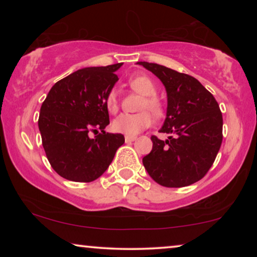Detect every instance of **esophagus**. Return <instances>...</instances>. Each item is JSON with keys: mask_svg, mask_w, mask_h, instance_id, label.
I'll return each instance as SVG.
<instances>
[{"mask_svg": "<svg viewBox=\"0 0 257 257\" xmlns=\"http://www.w3.org/2000/svg\"><path fill=\"white\" fill-rule=\"evenodd\" d=\"M136 139H137V137H135V136H125L126 143H132V142H135Z\"/></svg>", "mask_w": 257, "mask_h": 257, "instance_id": "obj_1", "label": "esophagus"}]
</instances>
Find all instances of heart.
Segmentation results:
<instances>
[{"label":"heart","instance_id":"heart-1","mask_svg":"<svg viewBox=\"0 0 257 257\" xmlns=\"http://www.w3.org/2000/svg\"><path fill=\"white\" fill-rule=\"evenodd\" d=\"M128 84L136 92L145 96L142 104H140V110H149L151 113L157 115V117L163 113V105L157 97H154V94L157 93L156 84L149 77L135 76L130 78ZM106 107L110 112H115L118 110L117 93L114 91H111L107 94ZM151 122H152V117L146 111L137 114L122 113L118 115L112 122V128L117 133H122L126 136H136L140 131L149 127Z\"/></svg>","mask_w":257,"mask_h":257}]
</instances>
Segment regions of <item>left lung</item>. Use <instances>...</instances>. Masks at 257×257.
Wrapping results in <instances>:
<instances>
[{"mask_svg":"<svg viewBox=\"0 0 257 257\" xmlns=\"http://www.w3.org/2000/svg\"><path fill=\"white\" fill-rule=\"evenodd\" d=\"M156 75L167 93V111L159 132L151 137L152 151L143 158L144 167L165 187H185L205 177L222 143V113L215 98L194 77L156 63L138 62Z\"/></svg>","mask_w":257,"mask_h":257,"instance_id":"obj_1","label":"left lung"}]
</instances>
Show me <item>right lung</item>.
I'll use <instances>...</instances> for the list:
<instances>
[{
	"instance_id": "1",
	"label": "right lung",
	"mask_w": 257,
	"mask_h": 257,
	"mask_svg": "<svg viewBox=\"0 0 257 257\" xmlns=\"http://www.w3.org/2000/svg\"><path fill=\"white\" fill-rule=\"evenodd\" d=\"M122 63L77 70L58 80L41 106L38 128L51 167L66 180L90 182L107 170L125 142L110 124L106 97ZM101 131L100 134L97 132ZM91 132L97 136L89 137Z\"/></svg>"
}]
</instances>
